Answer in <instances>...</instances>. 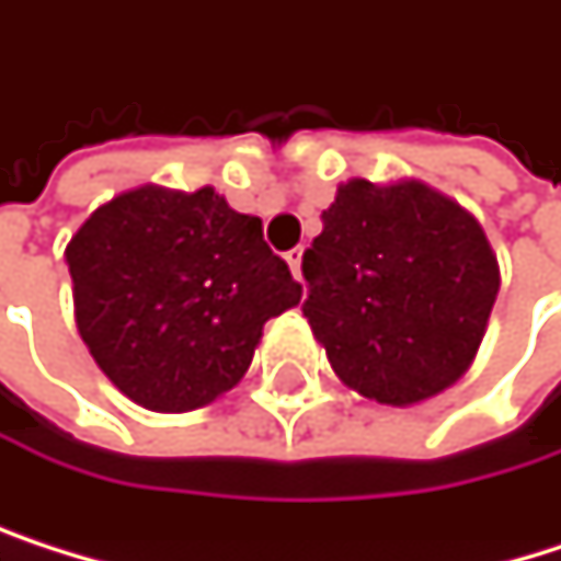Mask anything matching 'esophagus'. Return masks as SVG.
Wrapping results in <instances>:
<instances>
[{"mask_svg":"<svg viewBox=\"0 0 561 561\" xmlns=\"http://www.w3.org/2000/svg\"><path fill=\"white\" fill-rule=\"evenodd\" d=\"M284 261L290 264V274H294L297 280H304V274H300V261H304V248H290V251L284 254Z\"/></svg>","mask_w":561,"mask_h":561,"instance_id":"obj_1","label":"esophagus"}]
</instances>
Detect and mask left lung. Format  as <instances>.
Wrapping results in <instances>:
<instances>
[{
  "label": "left lung",
  "mask_w": 561,
  "mask_h": 561,
  "mask_svg": "<svg viewBox=\"0 0 561 561\" xmlns=\"http://www.w3.org/2000/svg\"><path fill=\"white\" fill-rule=\"evenodd\" d=\"M304 251V317L333 374L390 407L423 403L472 364L500 294L479 221L423 181L336 187Z\"/></svg>",
  "instance_id": "1"
}]
</instances>
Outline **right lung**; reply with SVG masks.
<instances>
[{"label": "right lung", "mask_w": 561, "mask_h": 561, "mask_svg": "<svg viewBox=\"0 0 561 561\" xmlns=\"http://www.w3.org/2000/svg\"><path fill=\"white\" fill-rule=\"evenodd\" d=\"M76 323L102 374L138 407L187 413L241 383L264 323L300 304L261 218L215 191H125L65 248Z\"/></svg>", "instance_id": "add662e5"}]
</instances>
